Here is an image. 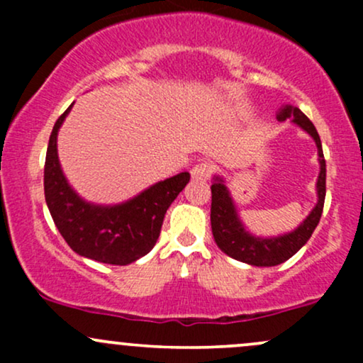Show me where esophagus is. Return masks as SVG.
<instances>
[{
  "label": "esophagus",
  "mask_w": 363,
  "mask_h": 363,
  "mask_svg": "<svg viewBox=\"0 0 363 363\" xmlns=\"http://www.w3.org/2000/svg\"><path fill=\"white\" fill-rule=\"evenodd\" d=\"M211 174L210 164L206 162H201V164H196L193 169H191V177L193 179H208Z\"/></svg>",
  "instance_id": "1"
}]
</instances>
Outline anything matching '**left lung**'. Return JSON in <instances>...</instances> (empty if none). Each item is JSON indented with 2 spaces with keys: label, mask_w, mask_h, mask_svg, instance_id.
Masks as SVG:
<instances>
[{
  "label": "left lung",
  "mask_w": 363,
  "mask_h": 363,
  "mask_svg": "<svg viewBox=\"0 0 363 363\" xmlns=\"http://www.w3.org/2000/svg\"><path fill=\"white\" fill-rule=\"evenodd\" d=\"M277 118L280 121L290 119L303 129L312 140L315 141L319 157V177L315 191H318V203L312 208L306 220L295 230L277 237H257L251 234L244 223L240 222L239 213L230 191L225 186L223 177L213 176L211 182V232L215 242L227 256L237 261L247 262L251 266H277L290 259L298 249H302L311 239L312 232L318 227L320 215H323L324 198H326V160L323 155V145L315 131L314 124L298 107L283 106L278 111Z\"/></svg>",
  "instance_id": "1"
}]
</instances>
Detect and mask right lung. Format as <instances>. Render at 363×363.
Listing matches in <instances>:
<instances>
[{
    "instance_id": "1",
    "label": "right lung",
    "mask_w": 363,
    "mask_h": 363,
    "mask_svg": "<svg viewBox=\"0 0 363 363\" xmlns=\"http://www.w3.org/2000/svg\"><path fill=\"white\" fill-rule=\"evenodd\" d=\"M72 107L60 116L49 138L44 194L62 239L74 252L106 264L126 266L148 254L160 235L164 216L189 182V172L165 179L119 205H95L82 198L62 174L57 131Z\"/></svg>"
}]
</instances>
